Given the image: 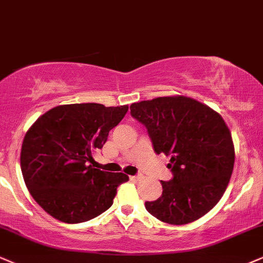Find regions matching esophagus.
<instances>
[{"instance_id": "esophagus-1", "label": "esophagus", "mask_w": 263, "mask_h": 263, "mask_svg": "<svg viewBox=\"0 0 263 263\" xmlns=\"http://www.w3.org/2000/svg\"><path fill=\"white\" fill-rule=\"evenodd\" d=\"M129 178H130V180H139L141 177L140 176H130Z\"/></svg>"}]
</instances>
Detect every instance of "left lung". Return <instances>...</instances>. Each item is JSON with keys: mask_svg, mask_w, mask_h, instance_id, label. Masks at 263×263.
I'll use <instances>...</instances> for the list:
<instances>
[{"mask_svg": "<svg viewBox=\"0 0 263 263\" xmlns=\"http://www.w3.org/2000/svg\"><path fill=\"white\" fill-rule=\"evenodd\" d=\"M130 115L146 126L155 152L171 156L173 178L161 181L162 195L146 201V210L177 226L205 216L221 200L234 167V144L221 115L179 95L132 103Z\"/></svg>", "mask_w": 263, "mask_h": 263, "instance_id": "left-lung-1", "label": "left lung"}]
</instances>
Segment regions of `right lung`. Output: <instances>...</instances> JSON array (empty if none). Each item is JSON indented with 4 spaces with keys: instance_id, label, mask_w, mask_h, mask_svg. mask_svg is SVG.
<instances>
[{
    "instance_id": "1",
    "label": "right lung",
    "mask_w": 263,
    "mask_h": 263,
    "mask_svg": "<svg viewBox=\"0 0 263 263\" xmlns=\"http://www.w3.org/2000/svg\"><path fill=\"white\" fill-rule=\"evenodd\" d=\"M128 108L101 103L61 105L29 128L21 168L29 193L45 212L74 224L90 221L112 206L117 187L129 177L100 171L90 162Z\"/></svg>"
}]
</instances>
